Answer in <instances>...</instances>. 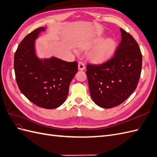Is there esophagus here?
I'll use <instances>...</instances> for the list:
<instances>
[{"mask_svg":"<svg viewBox=\"0 0 157 157\" xmlns=\"http://www.w3.org/2000/svg\"><path fill=\"white\" fill-rule=\"evenodd\" d=\"M78 70L80 71H84L85 69V65L82 62L80 61V62H78Z\"/></svg>","mask_w":157,"mask_h":157,"instance_id":"obj_1","label":"esophagus"}]
</instances>
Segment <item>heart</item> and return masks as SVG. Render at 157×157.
Wrapping results in <instances>:
<instances>
[{
	"instance_id": "b5f03b06",
	"label": "heart",
	"mask_w": 157,
	"mask_h": 157,
	"mask_svg": "<svg viewBox=\"0 0 157 157\" xmlns=\"http://www.w3.org/2000/svg\"><path fill=\"white\" fill-rule=\"evenodd\" d=\"M102 36H97L84 42L80 46V49L88 50L95 47L90 52L89 58L94 63H103L107 61L114 54L117 48V42L113 38L103 40Z\"/></svg>"
}]
</instances>
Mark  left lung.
<instances>
[{"label": "left lung", "instance_id": "left-lung-1", "mask_svg": "<svg viewBox=\"0 0 157 157\" xmlns=\"http://www.w3.org/2000/svg\"><path fill=\"white\" fill-rule=\"evenodd\" d=\"M121 41L115 54L99 65H88L86 74L90 96L97 105L112 108L133 93L141 75L142 55L136 40L120 29Z\"/></svg>", "mask_w": 157, "mask_h": 157}]
</instances>
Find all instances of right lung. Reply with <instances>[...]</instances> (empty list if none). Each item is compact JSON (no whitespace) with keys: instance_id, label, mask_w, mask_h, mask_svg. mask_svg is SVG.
Segmentation results:
<instances>
[{"instance_id":"1","label":"right lung","mask_w":157,"mask_h":157,"mask_svg":"<svg viewBox=\"0 0 157 157\" xmlns=\"http://www.w3.org/2000/svg\"><path fill=\"white\" fill-rule=\"evenodd\" d=\"M45 27L27 35L14 54V71L21 93L36 105L56 109L62 105L69 93L71 80L78 71L77 61L67 62L54 56L40 58L35 40Z\"/></svg>"}]
</instances>
